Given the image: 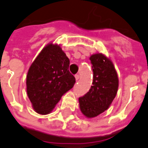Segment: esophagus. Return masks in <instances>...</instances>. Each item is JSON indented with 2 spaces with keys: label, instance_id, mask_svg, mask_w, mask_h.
<instances>
[{
  "label": "esophagus",
  "instance_id": "esophagus-1",
  "mask_svg": "<svg viewBox=\"0 0 148 148\" xmlns=\"http://www.w3.org/2000/svg\"><path fill=\"white\" fill-rule=\"evenodd\" d=\"M75 79H76V81H78L79 80V78H80V76H79L78 74H76V75H75Z\"/></svg>",
  "mask_w": 148,
  "mask_h": 148
}]
</instances>
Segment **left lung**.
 Segmentation results:
<instances>
[{"mask_svg": "<svg viewBox=\"0 0 148 148\" xmlns=\"http://www.w3.org/2000/svg\"><path fill=\"white\" fill-rule=\"evenodd\" d=\"M93 71L91 88L79 98L80 109L88 118H93L106 110L116 95L119 80L113 64L101 53L90 57Z\"/></svg>", "mask_w": 148, "mask_h": 148, "instance_id": "left-lung-1", "label": "left lung"}]
</instances>
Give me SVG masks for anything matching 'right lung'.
I'll return each instance as SVG.
<instances>
[{"mask_svg": "<svg viewBox=\"0 0 148 148\" xmlns=\"http://www.w3.org/2000/svg\"><path fill=\"white\" fill-rule=\"evenodd\" d=\"M70 60L60 46L48 44L32 64L26 77L27 94L35 111L49 113L62 95L71 89L75 77Z\"/></svg>", "mask_w": 148, "mask_h": 148, "instance_id": "right-lung-1", "label": "right lung"}]
</instances>
